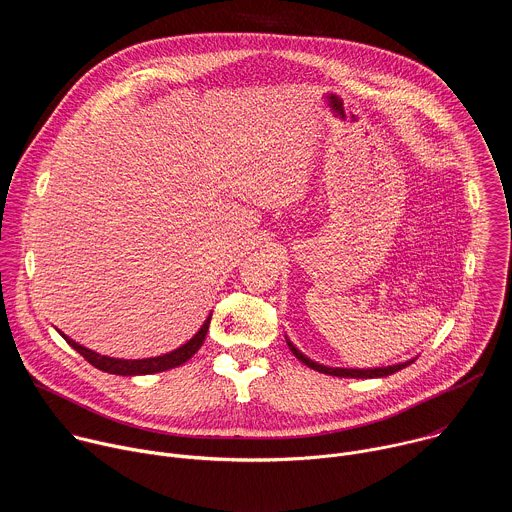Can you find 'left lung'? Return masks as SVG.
Segmentation results:
<instances>
[{"instance_id":"obj_1","label":"left lung","mask_w":512,"mask_h":512,"mask_svg":"<svg viewBox=\"0 0 512 512\" xmlns=\"http://www.w3.org/2000/svg\"><path fill=\"white\" fill-rule=\"evenodd\" d=\"M287 346L289 350L296 354L298 360H302L304 364H308L310 369L318 371V373H324V375H332V377H348V379H375V377H389L401 369H405L407 364H411L413 360H407V362H401V364H393V367H381V369H330V367H324V364H318L314 360H310L308 356H304L294 344H291L287 340Z\"/></svg>"}]
</instances>
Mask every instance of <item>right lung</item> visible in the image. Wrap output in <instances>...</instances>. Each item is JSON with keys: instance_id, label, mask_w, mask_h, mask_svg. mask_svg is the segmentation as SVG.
<instances>
[{"instance_id": "right-lung-1", "label": "right lung", "mask_w": 512, "mask_h": 512, "mask_svg": "<svg viewBox=\"0 0 512 512\" xmlns=\"http://www.w3.org/2000/svg\"><path fill=\"white\" fill-rule=\"evenodd\" d=\"M208 326H210V318L202 324V328L196 332V336L192 340H188L184 346L168 352V354H162V356H156V358H141V360H123V358H111V356H101L81 344H77L75 340H70L68 336H64L62 332V338L75 348L87 362H91L95 369L103 371V373H111V375H121V377H133V375H152V373H162V371H170V369H176L180 367V364H184L186 360H190L198 348L202 346L204 338H206V332H208Z\"/></svg>"}]
</instances>
